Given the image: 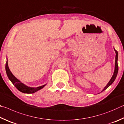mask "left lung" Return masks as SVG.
<instances>
[{
	"label": "left lung",
	"mask_w": 124,
	"mask_h": 124,
	"mask_svg": "<svg viewBox=\"0 0 124 124\" xmlns=\"http://www.w3.org/2000/svg\"><path fill=\"white\" fill-rule=\"evenodd\" d=\"M114 51H116V62H115V70H114V73H113V76L112 77L111 79H110L109 82H108V84H107V85H106L105 87L104 88V89H103V90L102 91V92H103V91L105 90L106 89L108 88L110 85H111V84L113 83L114 81H115V79H116V78L117 74H118V52H117L115 49H114Z\"/></svg>",
	"instance_id": "8db88e82"
}]
</instances>
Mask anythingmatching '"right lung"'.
Listing matches in <instances>:
<instances>
[{"mask_svg": "<svg viewBox=\"0 0 124 124\" xmlns=\"http://www.w3.org/2000/svg\"><path fill=\"white\" fill-rule=\"evenodd\" d=\"M5 69H6V74L8 75V77L9 79L12 82V84L15 86L17 89L19 91H20L21 92L23 93H27V94H32V93H35L37 91L43 88L46 85H43L42 86H39L37 88H30L28 87V86H26L24 84H23L21 82L19 81L18 79H17L12 73L11 72L8 66V60L6 61V65H5Z\"/></svg>", "mask_w": 124, "mask_h": 124, "instance_id": "right-lung-1", "label": "right lung"}]
</instances>
